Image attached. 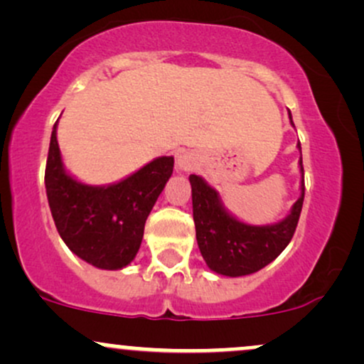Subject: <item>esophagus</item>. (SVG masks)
Returning <instances> with one entry per match:
<instances>
[{
  "label": "esophagus",
  "instance_id": "1",
  "mask_svg": "<svg viewBox=\"0 0 364 364\" xmlns=\"http://www.w3.org/2000/svg\"><path fill=\"white\" fill-rule=\"evenodd\" d=\"M178 166H179V168H181V169L188 171V169L193 168V161H191V159L188 157L186 154H183V156L178 157Z\"/></svg>",
  "mask_w": 364,
  "mask_h": 364
}]
</instances>
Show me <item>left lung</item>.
<instances>
[{
    "label": "left lung",
    "instance_id": "left-lung-1",
    "mask_svg": "<svg viewBox=\"0 0 364 364\" xmlns=\"http://www.w3.org/2000/svg\"><path fill=\"white\" fill-rule=\"evenodd\" d=\"M298 147L301 150V145L298 144ZM299 166L303 173L301 159H299ZM190 183L196 241H198L203 260L214 272L229 275V277L258 272L270 262H274L294 236L303 208L304 178L301 181V196L292 205L291 214L281 223L272 225H250L240 223L225 212L217 191L208 186L202 178L190 174Z\"/></svg>",
    "mask_w": 364,
    "mask_h": 364
}]
</instances>
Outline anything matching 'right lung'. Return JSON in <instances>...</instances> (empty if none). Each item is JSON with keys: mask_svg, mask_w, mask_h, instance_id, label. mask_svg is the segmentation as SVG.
<instances>
[{"mask_svg": "<svg viewBox=\"0 0 364 364\" xmlns=\"http://www.w3.org/2000/svg\"><path fill=\"white\" fill-rule=\"evenodd\" d=\"M54 123L46 162V193L61 240L90 265L127 267L139 252L145 220L173 174L174 159L159 157L109 186H89L63 169Z\"/></svg>", "mask_w": 364, "mask_h": 364, "instance_id": "1", "label": "right lung"}]
</instances>
